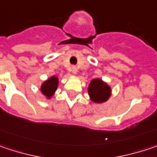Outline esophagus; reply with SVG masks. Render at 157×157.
I'll return each instance as SVG.
<instances>
[{
    "label": "esophagus",
    "mask_w": 157,
    "mask_h": 157,
    "mask_svg": "<svg viewBox=\"0 0 157 157\" xmlns=\"http://www.w3.org/2000/svg\"><path fill=\"white\" fill-rule=\"evenodd\" d=\"M71 71H72V73H73L74 75H76V74H77V72H78V69H77V67H76V66H72Z\"/></svg>",
    "instance_id": "1"
}]
</instances>
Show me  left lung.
<instances>
[{"label":"left lung","instance_id":"left-lung-1","mask_svg":"<svg viewBox=\"0 0 157 157\" xmlns=\"http://www.w3.org/2000/svg\"><path fill=\"white\" fill-rule=\"evenodd\" d=\"M88 93L91 101L95 103H102L109 100L111 94V89L101 79L92 80L88 86Z\"/></svg>","mask_w":157,"mask_h":157}]
</instances>
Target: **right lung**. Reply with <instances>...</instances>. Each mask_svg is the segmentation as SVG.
Returning a JSON list of instances; mask_svg holds the SVG:
<instances>
[{
  "label": "right lung",
  "mask_w": 157,
  "mask_h": 157,
  "mask_svg": "<svg viewBox=\"0 0 157 157\" xmlns=\"http://www.w3.org/2000/svg\"><path fill=\"white\" fill-rule=\"evenodd\" d=\"M58 78L56 75L51 76L50 78H48L47 81H45L40 87L41 93L44 96H46L48 99H50L57 89L58 86Z\"/></svg>",
  "instance_id": "obj_1"
}]
</instances>
